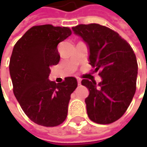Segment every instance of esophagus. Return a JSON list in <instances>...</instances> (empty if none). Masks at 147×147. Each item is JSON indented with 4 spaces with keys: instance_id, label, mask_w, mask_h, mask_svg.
Returning <instances> with one entry per match:
<instances>
[{
    "instance_id": "obj_1",
    "label": "esophagus",
    "mask_w": 147,
    "mask_h": 147,
    "mask_svg": "<svg viewBox=\"0 0 147 147\" xmlns=\"http://www.w3.org/2000/svg\"><path fill=\"white\" fill-rule=\"evenodd\" d=\"M77 80H78V84L80 85V84H81V79H80V78H78Z\"/></svg>"
}]
</instances>
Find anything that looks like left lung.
Instances as JSON below:
<instances>
[{"mask_svg": "<svg viewBox=\"0 0 147 147\" xmlns=\"http://www.w3.org/2000/svg\"><path fill=\"white\" fill-rule=\"evenodd\" d=\"M74 34L86 43L89 64L100 70L101 82L83 79L89 90L85 99L92 121L108 124L118 120L128 108L136 92L138 62L133 48L119 33L97 24L73 27Z\"/></svg>", "mask_w": 147, "mask_h": 147, "instance_id": "1", "label": "left lung"}]
</instances>
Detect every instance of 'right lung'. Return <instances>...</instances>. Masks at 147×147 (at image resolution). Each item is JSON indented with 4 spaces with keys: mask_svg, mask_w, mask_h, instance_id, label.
Instances as JSON below:
<instances>
[{
    "mask_svg": "<svg viewBox=\"0 0 147 147\" xmlns=\"http://www.w3.org/2000/svg\"><path fill=\"white\" fill-rule=\"evenodd\" d=\"M71 35L66 27L34 26L14 45L9 74L14 96L32 121L55 127L65 121L70 95L76 89L75 78L55 83L49 79L51 68L59 61L57 46Z\"/></svg>",
    "mask_w": 147,
    "mask_h": 147,
    "instance_id": "right-lung-1",
    "label": "right lung"
}]
</instances>
